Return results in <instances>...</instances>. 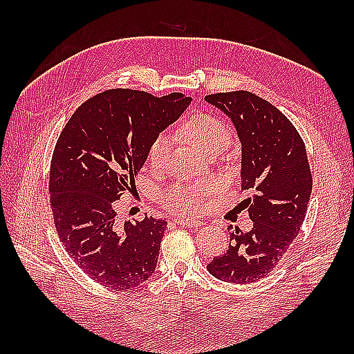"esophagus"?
<instances>
[{
    "label": "esophagus",
    "instance_id": "34e87169",
    "mask_svg": "<svg viewBox=\"0 0 354 354\" xmlns=\"http://www.w3.org/2000/svg\"><path fill=\"white\" fill-rule=\"evenodd\" d=\"M179 227H189V228H196V227H201V225H204L201 221H179L176 219L175 221Z\"/></svg>",
    "mask_w": 354,
    "mask_h": 354
}]
</instances>
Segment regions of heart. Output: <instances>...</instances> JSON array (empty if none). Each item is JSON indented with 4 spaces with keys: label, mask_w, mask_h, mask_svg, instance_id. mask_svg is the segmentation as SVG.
Masks as SVG:
<instances>
[{
    "label": "heart",
    "mask_w": 354,
    "mask_h": 354,
    "mask_svg": "<svg viewBox=\"0 0 354 354\" xmlns=\"http://www.w3.org/2000/svg\"><path fill=\"white\" fill-rule=\"evenodd\" d=\"M181 133L190 146L202 155L222 152L230 145L231 132L222 120L208 114L190 118L181 127ZM171 140L169 135L161 133L150 142L147 150V162L152 169H161L170 152ZM213 192V184L208 181H196L190 185H173L165 190L160 202L170 213L181 217H193L202 212L205 198Z\"/></svg>",
    "instance_id": "obj_1"
}]
</instances>
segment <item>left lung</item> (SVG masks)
Segmentation results:
<instances>
[{"mask_svg": "<svg viewBox=\"0 0 354 354\" xmlns=\"http://www.w3.org/2000/svg\"><path fill=\"white\" fill-rule=\"evenodd\" d=\"M205 100L227 114L242 145V189L252 230L230 232L223 255L208 272L227 283L259 281L289 250L304 222L312 194L306 146L289 118L250 91L219 93Z\"/></svg>", "mask_w": 354, "mask_h": 354, "instance_id": "obj_1", "label": "left lung"}]
</instances>
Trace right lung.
<instances>
[{
  "label": "right lung",
  "mask_w": 354,
  "mask_h": 354,
  "mask_svg": "<svg viewBox=\"0 0 354 354\" xmlns=\"http://www.w3.org/2000/svg\"><path fill=\"white\" fill-rule=\"evenodd\" d=\"M190 97L108 89L76 109L50 167V202L66 252L95 283L127 290L153 275L167 222L117 223L115 202L135 189L150 142L181 117Z\"/></svg>",
  "instance_id": "1"
}]
</instances>
